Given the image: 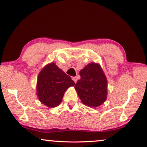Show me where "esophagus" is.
Instances as JSON below:
<instances>
[{
	"label": "esophagus",
	"instance_id": "34e87169",
	"mask_svg": "<svg viewBox=\"0 0 147 147\" xmlns=\"http://www.w3.org/2000/svg\"><path fill=\"white\" fill-rule=\"evenodd\" d=\"M72 80H73L74 82L76 83H77V81H78V79H77L76 77H73V78H72Z\"/></svg>",
	"mask_w": 147,
	"mask_h": 147
}]
</instances>
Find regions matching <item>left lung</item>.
Masks as SVG:
<instances>
[{
    "mask_svg": "<svg viewBox=\"0 0 147 147\" xmlns=\"http://www.w3.org/2000/svg\"><path fill=\"white\" fill-rule=\"evenodd\" d=\"M81 79L75 89L81 102L88 107H98L104 103L107 96V80L98 63L90 62L79 71Z\"/></svg>",
    "mask_w": 147,
    "mask_h": 147,
    "instance_id": "8db88e82",
    "label": "left lung"
}]
</instances>
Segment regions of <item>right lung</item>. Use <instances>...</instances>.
Listing matches in <instances>:
<instances>
[{
  "mask_svg": "<svg viewBox=\"0 0 147 147\" xmlns=\"http://www.w3.org/2000/svg\"><path fill=\"white\" fill-rule=\"evenodd\" d=\"M75 83L55 62L47 64L38 76L36 95L45 106L55 107L61 103L65 91Z\"/></svg>",
  "mask_w": 147,
  "mask_h": 147,
  "instance_id": "right-lung-1",
  "label": "right lung"
}]
</instances>
